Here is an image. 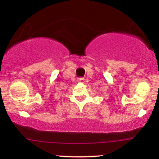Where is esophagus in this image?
Listing matches in <instances>:
<instances>
[{"label": "esophagus", "mask_w": 159, "mask_h": 159, "mask_svg": "<svg viewBox=\"0 0 159 159\" xmlns=\"http://www.w3.org/2000/svg\"><path fill=\"white\" fill-rule=\"evenodd\" d=\"M78 82H84V78H78Z\"/></svg>", "instance_id": "1"}]
</instances>
